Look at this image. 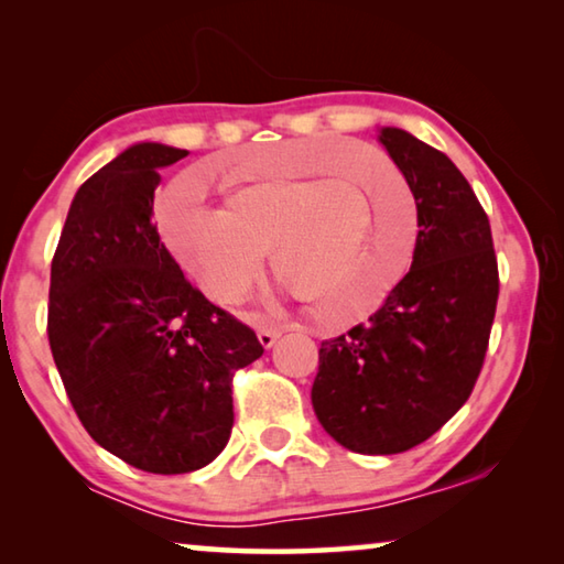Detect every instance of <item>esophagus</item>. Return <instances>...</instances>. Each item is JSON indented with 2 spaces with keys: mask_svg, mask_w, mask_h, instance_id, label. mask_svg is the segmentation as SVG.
<instances>
[{
  "mask_svg": "<svg viewBox=\"0 0 564 564\" xmlns=\"http://www.w3.org/2000/svg\"><path fill=\"white\" fill-rule=\"evenodd\" d=\"M279 336H281V330H273V328H261L259 330V340H261L263 348H271L273 343L279 340Z\"/></svg>",
  "mask_w": 564,
  "mask_h": 564,
  "instance_id": "obj_1",
  "label": "esophagus"
}]
</instances>
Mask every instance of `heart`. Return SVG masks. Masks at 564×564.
<instances>
[{
	"instance_id": "1",
	"label": "heart",
	"mask_w": 564,
	"mask_h": 564,
	"mask_svg": "<svg viewBox=\"0 0 564 564\" xmlns=\"http://www.w3.org/2000/svg\"><path fill=\"white\" fill-rule=\"evenodd\" d=\"M390 170L406 191L402 214ZM228 208L212 206L194 181H181L161 206V228L178 263L221 303L248 291L265 246L305 299L343 305L358 321L403 275L417 212L408 181L388 159H352L326 147H285L248 161L224 181Z\"/></svg>"
}]
</instances>
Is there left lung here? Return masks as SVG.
<instances>
[{"label": "left lung", "instance_id": "left-lung-1", "mask_svg": "<svg viewBox=\"0 0 564 564\" xmlns=\"http://www.w3.org/2000/svg\"><path fill=\"white\" fill-rule=\"evenodd\" d=\"M380 141L415 196L413 265L368 323L321 343L311 390L326 433L362 455L410 451L465 405L500 293L488 214L460 169L403 129Z\"/></svg>", "mask_w": 564, "mask_h": 564}]
</instances>
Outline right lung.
<instances>
[{
  "instance_id": "add662e5",
  "label": "right lung",
  "mask_w": 564,
  "mask_h": 564,
  "mask_svg": "<svg viewBox=\"0 0 564 564\" xmlns=\"http://www.w3.org/2000/svg\"><path fill=\"white\" fill-rule=\"evenodd\" d=\"M188 151L137 144L76 191L52 259V356L82 425L144 473L198 470L234 427L256 333L194 289L161 243L154 188Z\"/></svg>"
}]
</instances>
